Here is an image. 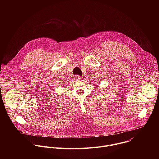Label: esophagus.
Here are the masks:
<instances>
[{
	"label": "esophagus",
	"mask_w": 159,
	"mask_h": 159,
	"mask_svg": "<svg viewBox=\"0 0 159 159\" xmlns=\"http://www.w3.org/2000/svg\"><path fill=\"white\" fill-rule=\"evenodd\" d=\"M80 79H81L80 77H79V75H76V76L74 77V80H79Z\"/></svg>",
	"instance_id": "1"
}]
</instances>
